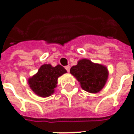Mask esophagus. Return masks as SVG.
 Listing matches in <instances>:
<instances>
[{
  "label": "esophagus",
  "mask_w": 134,
  "mask_h": 134,
  "mask_svg": "<svg viewBox=\"0 0 134 134\" xmlns=\"http://www.w3.org/2000/svg\"><path fill=\"white\" fill-rule=\"evenodd\" d=\"M65 69H66V70H67V72H70V66L67 65V66H66V67H65Z\"/></svg>",
  "instance_id": "1"
}]
</instances>
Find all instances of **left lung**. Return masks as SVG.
Masks as SVG:
<instances>
[{"mask_svg": "<svg viewBox=\"0 0 134 134\" xmlns=\"http://www.w3.org/2000/svg\"><path fill=\"white\" fill-rule=\"evenodd\" d=\"M70 73L80 82L81 87L90 93L100 92L106 83L108 71L105 66L87 59L79 60L70 69Z\"/></svg>", "mask_w": 134, "mask_h": 134, "instance_id": "1", "label": "left lung"}]
</instances>
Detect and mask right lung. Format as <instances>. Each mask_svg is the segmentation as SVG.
I'll list each match as a JSON object with an SVG mask.
<instances>
[{
    "mask_svg": "<svg viewBox=\"0 0 134 134\" xmlns=\"http://www.w3.org/2000/svg\"><path fill=\"white\" fill-rule=\"evenodd\" d=\"M67 72L60 64L52 67L51 64H43L34 75L28 80L29 87L37 96L46 98L54 93L59 77Z\"/></svg>",
    "mask_w": 134,
    "mask_h": 134,
    "instance_id": "obj_1",
    "label": "right lung"
}]
</instances>
